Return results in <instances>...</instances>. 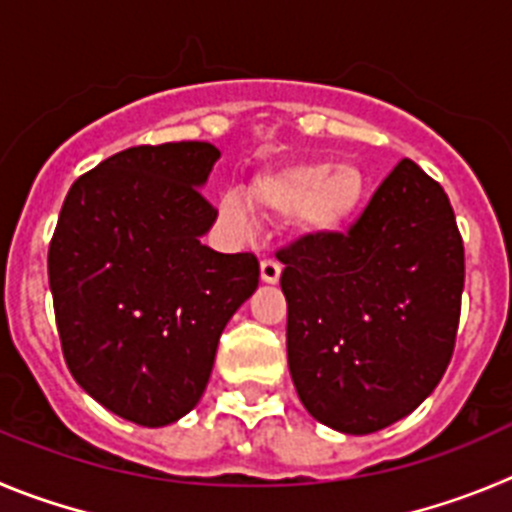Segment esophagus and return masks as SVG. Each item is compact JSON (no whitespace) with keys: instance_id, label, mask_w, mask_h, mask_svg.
Listing matches in <instances>:
<instances>
[{"instance_id":"esophagus-1","label":"esophagus","mask_w":512,"mask_h":512,"mask_svg":"<svg viewBox=\"0 0 512 512\" xmlns=\"http://www.w3.org/2000/svg\"><path fill=\"white\" fill-rule=\"evenodd\" d=\"M280 262L273 260V257H265V260L260 262V278L265 280V283H278L280 280Z\"/></svg>"}]
</instances>
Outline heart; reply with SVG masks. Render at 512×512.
<instances>
[{"instance_id": "1", "label": "heart", "mask_w": 512, "mask_h": 512, "mask_svg": "<svg viewBox=\"0 0 512 512\" xmlns=\"http://www.w3.org/2000/svg\"><path fill=\"white\" fill-rule=\"evenodd\" d=\"M370 181L354 163L306 160L280 170L260 173L247 188L252 211L267 219H290L308 239H331L357 219L367 201ZM219 216L237 229L250 224V209L239 193L219 199Z\"/></svg>"}]
</instances>
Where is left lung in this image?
<instances>
[{
  "label": "left lung",
  "mask_w": 512,
  "mask_h": 512,
  "mask_svg": "<svg viewBox=\"0 0 512 512\" xmlns=\"http://www.w3.org/2000/svg\"><path fill=\"white\" fill-rule=\"evenodd\" d=\"M288 367L316 421L375 434L434 393L457 339L464 245L444 188L400 160L347 234L278 252Z\"/></svg>",
  "instance_id": "obj_1"
}]
</instances>
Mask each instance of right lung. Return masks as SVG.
I'll return each mask as SVG.
<instances>
[{"instance_id":"add662e5","label":"right lung","mask_w":512,"mask_h":512,"mask_svg":"<svg viewBox=\"0 0 512 512\" xmlns=\"http://www.w3.org/2000/svg\"><path fill=\"white\" fill-rule=\"evenodd\" d=\"M211 142L127 147L68 191L48 250L73 380L107 411L168 426L199 403L224 326L260 283L252 252L201 245Z\"/></svg>"}]
</instances>
